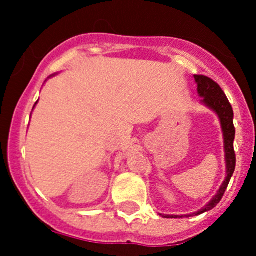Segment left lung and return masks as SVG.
Returning <instances> with one entry per match:
<instances>
[{
    "label": "left lung",
    "mask_w": 256,
    "mask_h": 256,
    "mask_svg": "<svg viewBox=\"0 0 256 256\" xmlns=\"http://www.w3.org/2000/svg\"><path fill=\"white\" fill-rule=\"evenodd\" d=\"M194 79L198 84V94L203 98L202 102L207 105L208 108H210L212 110H214V112L218 114L219 118H220L222 130H223L224 136V150H226V180H224L223 184L220 186L216 197H214L204 208L196 212L194 214L198 216V214H202L204 213V212L210 210L212 208H214L219 202H220V200L224 196V192H226V187H228L229 182H230V178L233 176L234 170H236V151H234V138H236V128H234L233 124L234 112L230 102L226 99V94H224V92L222 90V88L219 86L213 79L208 78V76H194ZM182 216H164V218H182Z\"/></svg>",
    "instance_id": "1"
}]
</instances>
